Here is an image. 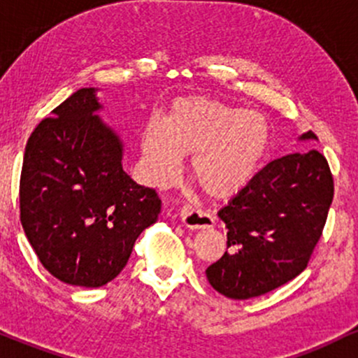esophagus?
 <instances>
[{"instance_id": "esophagus-1", "label": "esophagus", "mask_w": 358, "mask_h": 358, "mask_svg": "<svg viewBox=\"0 0 358 358\" xmlns=\"http://www.w3.org/2000/svg\"><path fill=\"white\" fill-rule=\"evenodd\" d=\"M180 220L191 230H201V228H211L215 224V218L208 211L199 210V208H192L189 204L182 206L180 210Z\"/></svg>"}]
</instances>
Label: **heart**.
Instances as JSON below:
<instances>
[{
  "mask_svg": "<svg viewBox=\"0 0 358 358\" xmlns=\"http://www.w3.org/2000/svg\"><path fill=\"white\" fill-rule=\"evenodd\" d=\"M268 143L262 115L211 99H180L164 127L150 123L142 136L143 160L154 182H167L191 155V176L213 198L236 194L254 178Z\"/></svg>",
  "mask_w": 358,
  "mask_h": 358,
  "instance_id": "obj_1",
  "label": "heart"
}]
</instances>
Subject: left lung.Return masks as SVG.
Masks as SVG:
<instances>
[{"label":"left lung","instance_id":"1","mask_svg":"<svg viewBox=\"0 0 358 358\" xmlns=\"http://www.w3.org/2000/svg\"><path fill=\"white\" fill-rule=\"evenodd\" d=\"M316 138L313 131L301 140ZM333 176L318 150L268 162L218 211L227 252L206 268L210 284L231 299L274 291L308 267L333 201Z\"/></svg>","mask_w":358,"mask_h":358}]
</instances>
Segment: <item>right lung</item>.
Returning a JSON list of instances; mask_svg holds the SVG:
<instances>
[{
	"instance_id": "right-lung-1",
	"label": "right lung",
	"mask_w": 358,
	"mask_h": 358,
	"mask_svg": "<svg viewBox=\"0 0 358 358\" xmlns=\"http://www.w3.org/2000/svg\"><path fill=\"white\" fill-rule=\"evenodd\" d=\"M92 87L60 103L31 131L20 176V220L42 266L71 286L99 287L157 222L155 189L122 167V142L96 115Z\"/></svg>"
}]
</instances>
